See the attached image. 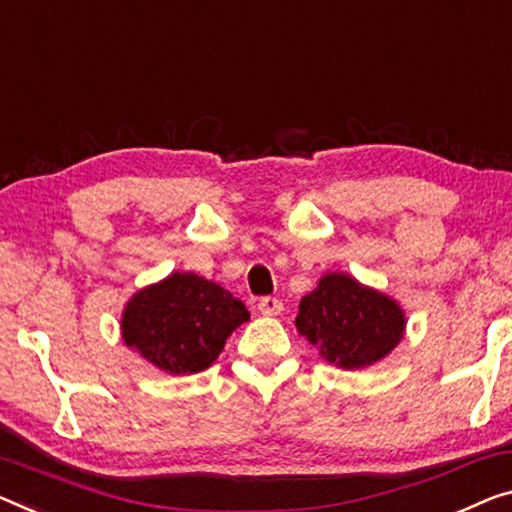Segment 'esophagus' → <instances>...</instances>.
<instances>
[{
  "instance_id": "1",
  "label": "esophagus",
  "mask_w": 512,
  "mask_h": 512,
  "mask_svg": "<svg viewBox=\"0 0 512 512\" xmlns=\"http://www.w3.org/2000/svg\"><path fill=\"white\" fill-rule=\"evenodd\" d=\"M257 310L266 317H276L282 312V301L276 299V296H264V299H259Z\"/></svg>"
}]
</instances>
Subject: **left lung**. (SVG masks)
<instances>
[{
	"instance_id": "obj_1",
	"label": "left lung",
	"mask_w": 512,
	"mask_h": 512,
	"mask_svg": "<svg viewBox=\"0 0 512 512\" xmlns=\"http://www.w3.org/2000/svg\"><path fill=\"white\" fill-rule=\"evenodd\" d=\"M404 312L391 296L347 273H326L299 303L296 329L326 361L361 370L391 354L404 333Z\"/></svg>"
}]
</instances>
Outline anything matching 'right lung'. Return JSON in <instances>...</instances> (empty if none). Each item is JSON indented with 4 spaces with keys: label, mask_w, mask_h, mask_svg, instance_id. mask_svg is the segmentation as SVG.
<instances>
[{
    "label": "right lung",
    "mask_w": 512,
    "mask_h": 512,
    "mask_svg": "<svg viewBox=\"0 0 512 512\" xmlns=\"http://www.w3.org/2000/svg\"><path fill=\"white\" fill-rule=\"evenodd\" d=\"M248 317L246 305L216 282L174 271L133 294L121 317V338L158 370L195 375L216 361Z\"/></svg>",
    "instance_id": "1"
}]
</instances>
